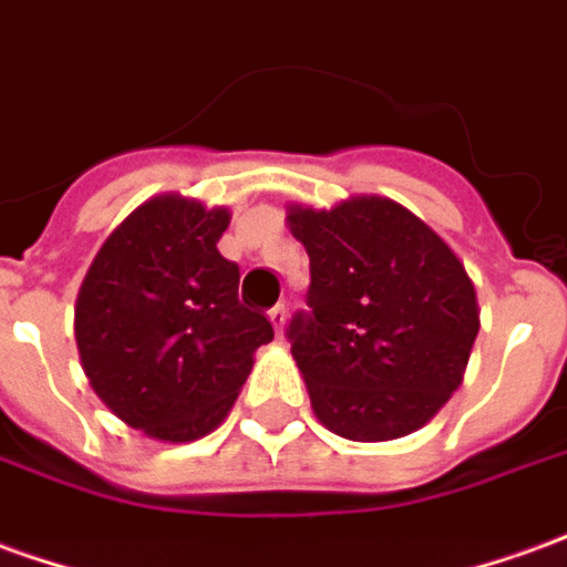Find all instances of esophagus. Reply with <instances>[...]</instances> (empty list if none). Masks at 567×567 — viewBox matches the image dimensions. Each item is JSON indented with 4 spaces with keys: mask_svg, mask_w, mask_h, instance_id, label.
Listing matches in <instances>:
<instances>
[{
    "mask_svg": "<svg viewBox=\"0 0 567 567\" xmlns=\"http://www.w3.org/2000/svg\"><path fill=\"white\" fill-rule=\"evenodd\" d=\"M270 322H272V328H276V334H282L285 322H288V310H285V303H276V307H272Z\"/></svg>",
    "mask_w": 567,
    "mask_h": 567,
    "instance_id": "1",
    "label": "esophagus"
}]
</instances>
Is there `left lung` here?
<instances>
[{
	"instance_id": "8db88e82",
	"label": "left lung",
	"mask_w": 567,
	"mask_h": 567,
	"mask_svg": "<svg viewBox=\"0 0 567 567\" xmlns=\"http://www.w3.org/2000/svg\"><path fill=\"white\" fill-rule=\"evenodd\" d=\"M285 220L310 255V310L288 340L319 423L350 442L421 430L463 383L478 334L461 257L383 196L288 205Z\"/></svg>"
}]
</instances>
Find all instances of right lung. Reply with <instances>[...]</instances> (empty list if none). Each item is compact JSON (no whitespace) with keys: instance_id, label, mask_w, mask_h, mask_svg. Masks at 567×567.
Masks as SVG:
<instances>
[{"instance_id":"1","label":"right lung","mask_w":567,"mask_h":567,"mask_svg":"<svg viewBox=\"0 0 567 567\" xmlns=\"http://www.w3.org/2000/svg\"><path fill=\"white\" fill-rule=\"evenodd\" d=\"M227 208L181 193L137 205L101 245L76 297V347L91 390L118 421L159 442L217 430L267 316L239 303V267L217 251Z\"/></svg>"}]
</instances>
